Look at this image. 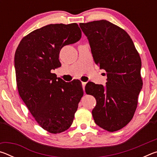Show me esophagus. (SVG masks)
<instances>
[{
    "label": "esophagus",
    "mask_w": 157,
    "mask_h": 157,
    "mask_svg": "<svg viewBox=\"0 0 157 157\" xmlns=\"http://www.w3.org/2000/svg\"><path fill=\"white\" fill-rule=\"evenodd\" d=\"M82 88H83V90H84V91L85 86H86V82H82Z\"/></svg>",
    "instance_id": "34e87169"
}]
</instances>
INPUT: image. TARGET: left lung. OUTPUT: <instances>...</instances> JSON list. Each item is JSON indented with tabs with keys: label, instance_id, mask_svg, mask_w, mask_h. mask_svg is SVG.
<instances>
[{
	"label": "left lung",
	"instance_id": "8db88e82",
	"mask_svg": "<svg viewBox=\"0 0 157 157\" xmlns=\"http://www.w3.org/2000/svg\"><path fill=\"white\" fill-rule=\"evenodd\" d=\"M88 39L94 62L107 73L106 86L89 82L87 94L94 95L95 123L113 132L132 120L143 86L141 59L131 37L123 29L106 20L79 23Z\"/></svg>",
	"mask_w": 157,
	"mask_h": 157
}]
</instances>
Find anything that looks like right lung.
Listing matches in <instances>:
<instances>
[{
	"label": "right lung",
	"mask_w": 157,
	"mask_h": 157,
	"mask_svg": "<svg viewBox=\"0 0 157 157\" xmlns=\"http://www.w3.org/2000/svg\"><path fill=\"white\" fill-rule=\"evenodd\" d=\"M81 36L77 23L50 24L23 37L16 50L18 94L39 125L52 134L71 127L84 94L79 80L66 82L51 73L61 66L62 47Z\"/></svg>",
	"instance_id": "add662e5"
}]
</instances>
